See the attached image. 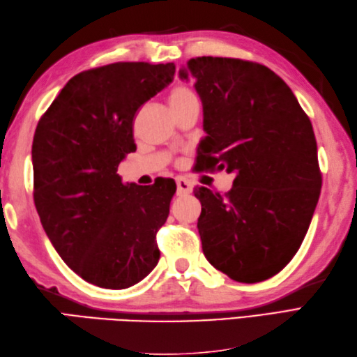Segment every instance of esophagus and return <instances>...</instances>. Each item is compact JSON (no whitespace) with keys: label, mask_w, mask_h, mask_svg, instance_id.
I'll use <instances>...</instances> for the list:
<instances>
[{"label":"esophagus","mask_w":357,"mask_h":357,"mask_svg":"<svg viewBox=\"0 0 357 357\" xmlns=\"http://www.w3.org/2000/svg\"><path fill=\"white\" fill-rule=\"evenodd\" d=\"M176 187H178V196H187L193 192V184L184 178L176 179Z\"/></svg>","instance_id":"1"}]
</instances>
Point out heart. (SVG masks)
I'll return each mask as SVG.
<instances>
[{
	"label": "heart",
	"mask_w": 357,
	"mask_h": 357,
	"mask_svg": "<svg viewBox=\"0 0 357 357\" xmlns=\"http://www.w3.org/2000/svg\"><path fill=\"white\" fill-rule=\"evenodd\" d=\"M195 100H196L195 93L192 92L190 89H187L184 86L174 87L172 92H170V96H169V102H170V107L172 109L181 107V105H185V104L192 102Z\"/></svg>",
	"instance_id": "obj_1"
}]
</instances>
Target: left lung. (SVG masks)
Wrapping results in <instances>:
<instances>
[{
	"label": "left lung",
	"instance_id": "left-lung-1",
	"mask_svg": "<svg viewBox=\"0 0 357 357\" xmlns=\"http://www.w3.org/2000/svg\"><path fill=\"white\" fill-rule=\"evenodd\" d=\"M179 78L193 79L202 101V170L236 174L225 195L195 190L202 252L233 280L261 282L291 261L319 199L312 123L291 89L262 64L201 56Z\"/></svg>",
	"mask_w": 357,
	"mask_h": 357
}]
</instances>
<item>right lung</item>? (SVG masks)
Wrapping results in <instances>:
<instances>
[{
  "instance_id": "add662e5",
  "label": "right lung",
  "mask_w": 357,
  "mask_h": 357,
  "mask_svg": "<svg viewBox=\"0 0 357 357\" xmlns=\"http://www.w3.org/2000/svg\"><path fill=\"white\" fill-rule=\"evenodd\" d=\"M174 64L115 63L75 75L36 126L33 199L61 259L89 284L123 290L156 267V233L174 181L123 184L133 118L173 81Z\"/></svg>"
}]
</instances>
